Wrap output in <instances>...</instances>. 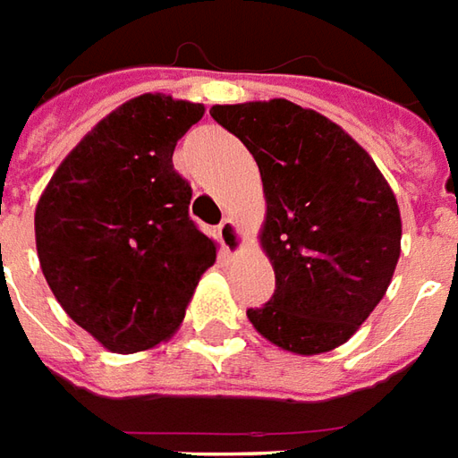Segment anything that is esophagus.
Wrapping results in <instances>:
<instances>
[{
	"instance_id": "obj_1",
	"label": "esophagus",
	"mask_w": 458,
	"mask_h": 458,
	"mask_svg": "<svg viewBox=\"0 0 458 458\" xmlns=\"http://www.w3.org/2000/svg\"><path fill=\"white\" fill-rule=\"evenodd\" d=\"M216 234H219V242L229 251V254H239L242 249V236H239V229H236L234 219H224L219 226H216Z\"/></svg>"
}]
</instances>
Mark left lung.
Instances as JSON below:
<instances>
[{
    "label": "left lung",
    "instance_id": "left-lung-1",
    "mask_svg": "<svg viewBox=\"0 0 458 458\" xmlns=\"http://www.w3.org/2000/svg\"><path fill=\"white\" fill-rule=\"evenodd\" d=\"M209 115L244 142L264 182L261 246L276 291L246 316L288 352L338 348L382 301L400 259L390 184L340 125L286 98L214 106Z\"/></svg>",
    "mask_w": 458,
    "mask_h": 458
}]
</instances>
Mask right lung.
Returning a JSON list of instances; mask_svg holds the SVG:
<instances>
[{
    "label": "right lung",
    "instance_id": "obj_1",
    "mask_svg": "<svg viewBox=\"0 0 458 458\" xmlns=\"http://www.w3.org/2000/svg\"><path fill=\"white\" fill-rule=\"evenodd\" d=\"M204 106L145 93L68 152L34 214L48 288L113 352L155 348L180 327L216 246L190 219L174 145Z\"/></svg>",
    "mask_w": 458,
    "mask_h": 458
}]
</instances>
